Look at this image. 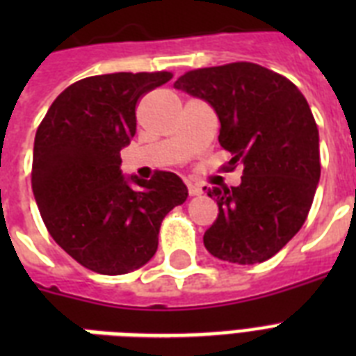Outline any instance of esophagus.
Segmentation results:
<instances>
[{"label":"esophagus","mask_w":356,"mask_h":356,"mask_svg":"<svg viewBox=\"0 0 356 356\" xmlns=\"http://www.w3.org/2000/svg\"><path fill=\"white\" fill-rule=\"evenodd\" d=\"M201 192H203V190H201L200 186H197V184L188 183V194H190V195H200Z\"/></svg>","instance_id":"1"}]
</instances>
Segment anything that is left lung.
I'll return each instance as SVG.
<instances>
[{
    "label": "left lung",
    "mask_w": 356,
    "mask_h": 356,
    "mask_svg": "<svg viewBox=\"0 0 356 356\" xmlns=\"http://www.w3.org/2000/svg\"><path fill=\"white\" fill-rule=\"evenodd\" d=\"M173 86L216 111L231 170L243 166L238 186L205 188L218 203L205 248L233 264L271 259L303 227L320 181V136L309 103L292 81L253 63L192 70Z\"/></svg>",
    "instance_id": "1"
}]
</instances>
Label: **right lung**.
Returning <instances> with one entry per match:
<instances>
[{
	"label": "right lung",
	"mask_w": 356,
	"mask_h": 356,
	"mask_svg": "<svg viewBox=\"0 0 356 356\" xmlns=\"http://www.w3.org/2000/svg\"><path fill=\"white\" fill-rule=\"evenodd\" d=\"M170 72H120L70 85L36 129L31 184L47 233L88 270L122 275L149 262L159 229L188 188L172 172L122 175L120 151L136 133V103Z\"/></svg>",
	"instance_id": "add662e5"
}]
</instances>
